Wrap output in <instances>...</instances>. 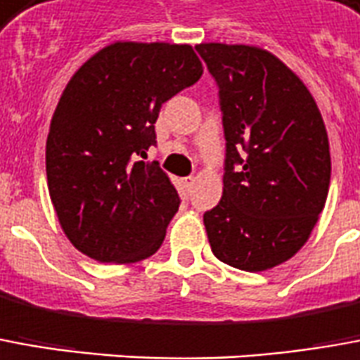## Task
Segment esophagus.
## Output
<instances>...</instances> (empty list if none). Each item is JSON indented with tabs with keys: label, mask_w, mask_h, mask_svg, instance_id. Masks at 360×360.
<instances>
[{
	"label": "esophagus",
	"mask_w": 360,
	"mask_h": 360,
	"mask_svg": "<svg viewBox=\"0 0 360 360\" xmlns=\"http://www.w3.org/2000/svg\"><path fill=\"white\" fill-rule=\"evenodd\" d=\"M193 185H195V177H185V179H183V187L187 188V191H191Z\"/></svg>",
	"instance_id": "obj_1"
}]
</instances>
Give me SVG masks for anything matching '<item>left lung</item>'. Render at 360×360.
Masks as SVG:
<instances>
[{"mask_svg": "<svg viewBox=\"0 0 360 360\" xmlns=\"http://www.w3.org/2000/svg\"><path fill=\"white\" fill-rule=\"evenodd\" d=\"M197 52L220 87L226 136L208 243L230 267L267 271L300 251L326 206L328 130L302 79L269 50L202 42Z\"/></svg>", "mask_w": 360, "mask_h": 360, "instance_id": "8db88e82", "label": "left lung"}]
</instances>
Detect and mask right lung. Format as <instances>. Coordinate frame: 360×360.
I'll use <instances>...</instances> for the list:
<instances>
[{
  "label": "right lung",
  "instance_id": "obj_1",
  "mask_svg": "<svg viewBox=\"0 0 360 360\" xmlns=\"http://www.w3.org/2000/svg\"><path fill=\"white\" fill-rule=\"evenodd\" d=\"M191 44L112 42L68 82L46 138V179L58 222L99 263H136L160 250L179 195L146 160L162 105L198 82Z\"/></svg>",
  "mask_w": 360,
  "mask_h": 360
}]
</instances>
